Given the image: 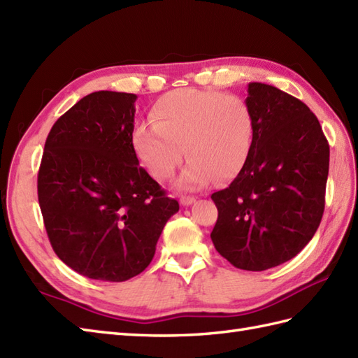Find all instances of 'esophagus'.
Masks as SVG:
<instances>
[{
	"label": "esophagus",
	"mask_w": 358,
	"mask_h": 358,
	"mask_svg": "<svg viewBox=\"0 0 358 358\" xmlns=\"http://www.w3.org/2000/svg\"><path fill=\"white\" fill-rule=\"evenodd\" d=\"M179 202H180V205L188 206V205H191V203H194V202H196V197H193V196H182Z\"/></svg>",
	"instance_id": "34e87169"
}]
</instances>
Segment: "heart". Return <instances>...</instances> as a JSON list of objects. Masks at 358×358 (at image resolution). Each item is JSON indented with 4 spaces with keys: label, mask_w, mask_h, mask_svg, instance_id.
<instances>
[{
    "label": "heart",
    "mask_w": 358,
    "mask_h": 358,
    "mask_svg": "<svg viewBox=\"0 0 358 358\" xmlns=\"http://www.w3.org/2000/svg\"><path fill=\"white\" fill-rule=\"evenodd\" d=\"M152 124L134 132V149L155 179L169 180L189 159L178 182L199 189L217 176L231 179L245 167L254 139V115L245 99L193 88L164 94L150 112Z\"/></svg>",
    "instance_id": "heart-1"
}]
</instances>
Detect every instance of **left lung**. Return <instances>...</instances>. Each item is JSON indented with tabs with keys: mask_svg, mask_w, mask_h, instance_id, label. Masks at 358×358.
<instances>
[{
	"mask_svg": "<svg viewBox=\"0 0 358 358\" xmlns=\"http://www.w3.org/2000/svg\"><path fill=\"white\" fill-rule=\"evenodd\" d=\"M254 139L232 184L211 196V240L232 266L261 272L292 259L317 231L325 208L329 145L319 120L293 95L252 82Z\"/></svg>",
	"mask_w": 358,
	"mask_h": 358,
	"instance_id": "left-lung-1",
	"label": "left lung"
}]
</instances>
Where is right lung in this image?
Wrapping results in <instances>:
<instances>
[{"instance_id": "obj_1", "label": "right lung", "mask_w": 358, "mask_h": 358, "mask_svg": "<svg viewBox=\"0 0 358 358\" xmlns=\"http://www.w3.org/2000/svg\"><path fill=\"white\" fill-rule=\"evenodd\" d=\"M135 100L115 91L86 95L56 121L43 147L38 199L50 243L91 280L141 273L179 211L136 158Z\"/></svg>"}]
</instances>
